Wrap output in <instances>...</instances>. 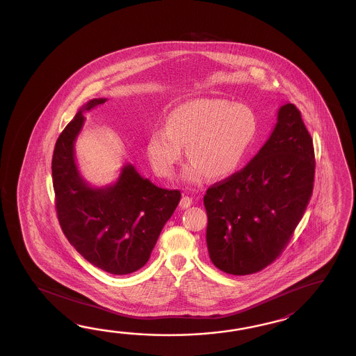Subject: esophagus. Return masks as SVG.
Returning a JSON list of instances; mask_svg holds the SVG:
<instances>
[{
    "label": "esophagus",
    "mask_w": 356,
    "mask_h": 356,
    "mask_svg": "<svg viewBox=\"0 0 356 356\" xmlns=\"http://www.w3.org/2000/svg\"><path fill=\"white\" fill-rule=\"evenodd\" d=\"M191 204H192V198L183 195V196H181V202H179V207H181V209H188Z\"/></svg>",
    "instance_id": "esophagus-1"
}]
</instances>
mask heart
Returning a JSON list of instances; mask_svg holds the SVG:
<instances>
[{
  "label": "heart",
  "instance_id": "heart-1",
  "mask_svg": "<svg viewBox=\"0 0 356 356\" xmlns=\"http://www.w3.org/2000/svg\"><path fill=\"white\" fill-rule=\"evenodd\" d=\"M257 129L250 108L225 99H196L168 114L165 129L152 131L146 152L160 177H172L181 159H189L183 179L198 184L204 177L220 179L241 165Z\"/></svg>",
  "mask_w": 356,
  "mask_h": 356
}]
</instances>
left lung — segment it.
Here are the masks:
<instances>
[{
  "label": "left lung",
  "instance_id": "8db88e82",
  "mask_svg": "<svg viewBox=\"0 0 356 356\" xmlns=\"http://www.w3.org/2000/svg\"><path fill=\"white\" fill-rule=\"evenodd\" d=\"M313 140L294 104L280 106L270 138L250 163L206 191V242L212 264L230 275L271 265L309 204Z\"/></svg>",
  "mask_w": 356,
  "mask_h": 356
}]
</instances>
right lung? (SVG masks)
Instances as JSON below:
<instances>
[{
	"label": "right lung",
	"mask_w": 356,
	"mask_h": 356,
	"mask_svg": "<svg viewBox=\"0 0 356 356\" xmlns=\"http://www.w3.org/2000/svg\"><path fill=\"white\" fill-rule=\"evenodd\" d=\"M106 102H88L57 138L52 158L56 211L63 234L88 262L106 273L127 275L149 261L181 192L156 187L131 164L111 186L95 188L86 183L76 165V137L83 112Z\"/></svg>",
	"instance_id": "right-lung-1"
}]
</instances>
